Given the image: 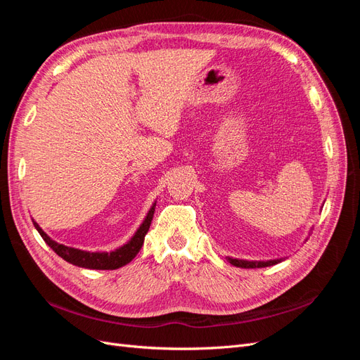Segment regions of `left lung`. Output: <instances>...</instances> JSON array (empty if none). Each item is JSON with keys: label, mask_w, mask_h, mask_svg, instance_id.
Returning <instances> with one entry per match:
<instances>
[{"label": "left lung", "mask_w": 360, "mask_h": 360, "mask_svg": "<svg viewBox=\"0 0 360 360\" xmlns=\"http://www.w3.org/2000/svg\"><path fill=\"white\" fill-rule=\"evenodd\" d=\"M228 259H230V263L233 266L242 267V269H258V267H267V266H274V264L279 263L278 259L266 261V263H263V261H258V263H255V261H243V259H233V258H228Z\"/></svg>", "instance_id": "obj_1"}]
</instances>
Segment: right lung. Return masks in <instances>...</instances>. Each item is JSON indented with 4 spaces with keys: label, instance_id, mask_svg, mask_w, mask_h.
Returning <instances> with one entry per match:
<instances>
[{
    "label": "right lung",
    "instance_id": "right-lung-1",
    "mask_svg": "<svg viewBox=\"0 0 360 360\" xmlns=\"http://www.w3.org/2000/svg\"><path fill=\"white\" fill-rule=\"evenodd\" d=\"M153 214H155V205L151 207V210L148 212L146 221L143 222V225L139 226L136 234L130 238V242L122 248L112 250V252H110V254L108 252H85V250L60 245L57 242H53L52 238H49L45 233H43V230L36 222H34V226L37 228L39 234L41 236L43 240L46 242V245L51 246L53 252H56L57 255H60L63 259H66L68 263L79 266V267H85V269L115 270L118 267H123L127 263H130V261H132L135 258V255L139 252V249L143 248L144 237L151 225V221H153Z\"/></svg>",
    "mask_w": 360,
    "mask_h": 360
}]
</instances>
